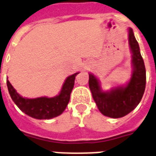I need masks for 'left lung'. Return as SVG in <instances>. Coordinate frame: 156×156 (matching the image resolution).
Segmentation results:
<instances>
[{
	"instance_id": "8db88e82",
	"label": "left lung",
	"mask_w": 156,
	"mask_h": 156,
	"mask_svg": "<svg viewBox=\"0 0 156 156\" xmlns=\"http://www.w3.org/2000/svg\"><path fill=\"white\" fill-rule=\"evenodd\" d=\"M128 41L132 51V75L125 86H118L110 91L102 90L99 80L89 74V86L99 110L105 116L113 118L124 117L131 113L140 102L146 88V68L140 48L131 28L128 29Z\"/></svg>"
}]
</instances>
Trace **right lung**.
Here are the masks:
<instances>
[{"label": "right lung", "mask_w": 156, "mask_h": 156, "mask_svg": "<svg viewBox=\"0 0 156 156\" xmlns=\"http://www.w3.org/2000/svg\"><path fill=\"white\" fill-rule=\"evenodd\" d=\"M78 73L67 77L60 94L52 98L40 97L36 99H25L16 92L8 80L6 84L11 99L22 112L36 119H50L62 114L66 109Z\"/></svg>", "instance_id": "obj_1"}]
</instances>
